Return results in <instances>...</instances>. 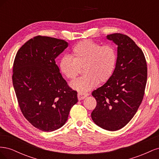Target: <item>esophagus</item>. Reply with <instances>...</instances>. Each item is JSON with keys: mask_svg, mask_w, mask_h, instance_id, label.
<instances>
[{"mask_svg": "<svg viewBox=\"0 0 159 159\" xmlns=\"http://www.w3.org/2000/svg\"><path fill=\"white\" fill-rule=\"evenodd\" d=\"M88 95H89V94L87 93H80V92H79L78 93V98L80 101V100H82L84 98H85Z\"/></svg>", "mask_w": 159, "mask_h": 159, "instance_id": "34e87169", "label": "esophagus"}]
</instances>
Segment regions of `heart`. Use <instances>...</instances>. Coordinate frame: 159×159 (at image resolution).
<instances>
[{"mask_svg":"<svg viewBox=\"0 0 159 159\" xmlns=\"http://www.w3.org/2000/svg\"><path fill=\"white\" fill-rule=\"evenodd\" d=\"M71 56H62L59 67L67 78L74 80L81 68L85 74L71 84V88L85 92L98 83H105L112 76L117 64V52L111 45L102 46L92 40L78 43L71 50Z\"/></svg>","mask_w":159,"mask_h":159,"instance_id":"heart-1","label":"heart"}]
</instances>
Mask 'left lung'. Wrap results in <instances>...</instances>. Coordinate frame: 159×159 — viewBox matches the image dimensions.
Returning <instances> with one entry per match:
<instances>
[{
	"instance_id": "left-lung-1",
	"label": "left lung",
	"mask_w": 159,
	"mask_h": 159,
	"mask_svg": "<svg viewBox=\"0 0 159 159\" xmlns=\"http://www.w3.org/2000/svg\"><path fill=\"white\" fill-rule=\"evenodd\" d=\"M107 39L117 46V64L111 78L91 93L97 102L91 118L99 127L114 131L125 126L140 106L147 67L143 51L131 38L115 33Z\"/></svg>"
}]
</instances>
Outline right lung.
<instances>
[{
  "mask_svg": "<svg viewBox=\"0 0 159 159\" xmlns=\"http://www.w3.org/2000/svg\"><path fill=\"white\" fill-rule=\"evenodd\" d=\"M68 46L65 40L37 36L18 50L14 61L12 83L21 111L43 131L63 126L78 101L55 61Z\"/></svg>",
  "mask_w": 159,
  "mask_h": 159,
  "instance_id": "right-lung-1",
  "label": "right lung"
}]
</instances>
